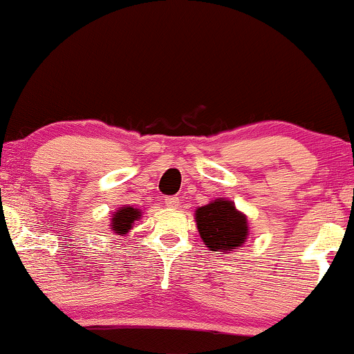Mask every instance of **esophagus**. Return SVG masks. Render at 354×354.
<instances>
[{
  "label": "esophagus",
  "mask_w": 354,
  "mask_h": 354,
  "mask_svg": "<svg viewBox=\"0 0 354 354\" xmlns=\"http://www.w3.org/2000/svg\"><path fill=\"white\" fill-rule=\"evenodd\" d=\"M178 203H180V200H178L176 196H168V198H166V200H165V205L168 206V208H176Z\"/></svg>",
  "instance_id": "34e87169"
}]
</instances>
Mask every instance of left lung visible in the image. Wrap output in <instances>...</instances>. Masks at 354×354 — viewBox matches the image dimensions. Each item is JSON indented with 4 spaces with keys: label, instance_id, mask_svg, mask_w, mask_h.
<instances>
[{
    "label": "left lung",
    "instance_id": "8db88e82",
    "mask_svg": "<svg viewBox=\"0 0 354 354\" xmlns=\"http://www.w3.org/2000/svg\"><path fill=\"white\" fill-rule=\"evenodd\" d=\"M198 231L209 251L230 253L241 248L248 238V219L234 203L225 198L200 206L194 213Z\"/></svg>",
    "mask_w": 354,
    "mask_h": 354
}]
</instances>
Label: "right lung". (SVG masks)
Wrapping results in <instances>:
<instances>
[{
    "mask_svg": "<svg viewBox=\"0 0 354 354\" xmlns=\"http://www.w3.org/2000/svg\"><path fill=\"white\" fill-rule=\"evenodd\" d=\"M141 218V211L138 208H131V206H123V208L116 209V213L113 214L111 225L109 230L115 231L116 234L124 236L126 233H129L131 226L135 225V221Z\"/></svg>",
    "mask_w": 354,
    "mask_h": 354,
    "instance_id": "1",
    "label": "right lung"
}]
</instances>
